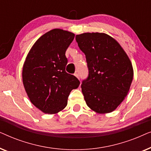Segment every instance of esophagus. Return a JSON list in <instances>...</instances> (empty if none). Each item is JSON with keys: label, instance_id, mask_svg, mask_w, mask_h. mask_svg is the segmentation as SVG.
<instances>
[{"label": "esophagus", "instance_id": "esophagus-1", "mask_svg": "<svg viewBox=\"0 0 151 151\" xmlns=\"http://www.w3.org/2000/svg\"><path fill=\"white\" fill-rule=\"evenodd\" d=\"M74 76H75L76 77L78 78V79H80V76H79V74H78V73H75V74H74Z\"/></svg>", "mask_w": 151, "mask_h": 151}]
</instances>
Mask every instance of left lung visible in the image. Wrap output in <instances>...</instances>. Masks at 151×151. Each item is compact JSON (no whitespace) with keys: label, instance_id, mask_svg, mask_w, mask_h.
<instances>
[{"label":"left lung","instance_id":"left-lung-1","mask_svg":"<svg viewBox=\"0 0 151 151\" xmlns=\"http://www.w3.org/2000/svg\"><path fill=\"white\" fill-rule=\"evenodd\" d=\"M76 40L89 71L81 85L86 104L100 114L113 112L127 97L133 80L129 56L115 39L104 33H83L76 35Z\"/></svg>","mask_w":151,"mask_h":151}]
</instances>
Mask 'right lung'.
Returning a JSON list of instances; mask_svg holds the SVG:
<instances>
[{
  "label": "right lung",
  "instance_id": "obj_1",
  "mask_svg": "<svg viewBox=\"0 0 151 151\" xmlns=\"http://www.w3.org/2000/svg\"><path fill=\"white\" fill-rule=\"evenodd\" d=\"M75 34L53 29L37 40L27 55L22 83L30 102L47 114H56L67 106L68 96L80 82L65 71V52Z\"/></svg>",
  "mask_w": 151,
  "mask_h": 151
}]
</instances>
